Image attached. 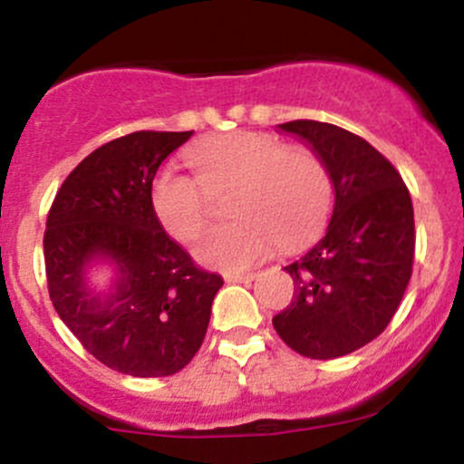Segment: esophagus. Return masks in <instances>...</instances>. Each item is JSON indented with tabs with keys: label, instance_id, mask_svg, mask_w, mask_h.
<instances>
[{
	"label": "esophagus",
	"instance_id": "34e87169",
	"mask_svg": "<svg viewBox=\"0 0 464 464\" xmlns=\"http://www.w3.org/2000/svg\"><path fill=\"white\" fill-rule=\"evenodd\" d=\"M255 273H227L225 281L227 284H248V281L255 279Z\"/></svg>",
	"mask_w": 464,
	"mask_h": 464
}]
</instances>
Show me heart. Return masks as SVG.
Returning a JSON list of instances; mask_svg holds the SVG:
<instances>
[{
    "label": "heart",
    "mask_w": 464,
    "mask_h": 464,
    "mask_svg": "<svg viewBox=\"0 0 464 464\" xmlns=\"http://www.w3.org/2000/svg\"><path fill=\"white\" fill-rule=\"evenodd\" d=\"M196 177L161 169L150 202L159 225L188 242L209 220L214 200L228 194L233 220L209 228L194 242V255L214 268L239 270L273 253L307 244L327 222L332 179L316 152L284 146L262 132H228L191 146Z\"/></svg>",
    "instance_id": "heart-1"
}]
</instances>
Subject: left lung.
Segmentation results:
<instances>
[{"mask_svg":"<svg viewBox=\"0 0 464 464\" xmlns=\"http://www.w3.org/2000/svg\"><path fill=\"white\" fill-rule=\"evenodd\" d=\"M279 129L321 157L335 205L321 242L284 268L295 296L273 324L296 353L334 360L369 344L395 316L412 275V200L395 165L353 132L314 120Z\"/></svg>","mask_w":464,"mask_h":464,"instance_id":"8db88e82","label":"left lung"}]
</instances>
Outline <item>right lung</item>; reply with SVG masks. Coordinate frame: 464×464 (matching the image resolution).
Listing matches in <instances>:
<instances>
[{
  "label": "right lung",
  "mask_w": 464,
  "mask_h": 464,
  "mask_svg": "<svg viewBox=\"0 0 464 464\" xmlns=\"http://www.w3.org/2000/svg\"><path fill=\"white\" fill-rule=\"evenodd\" d=\"M194 130H140L84 157L47 214L44 255L50 299L95 360L132 377H168L205 340L222 276L198 268L152 211L159 165ZM93 258L116 266L106 295L86 287Z\"/></svg>",
  "instance_id": "1"
}]
</instances>
